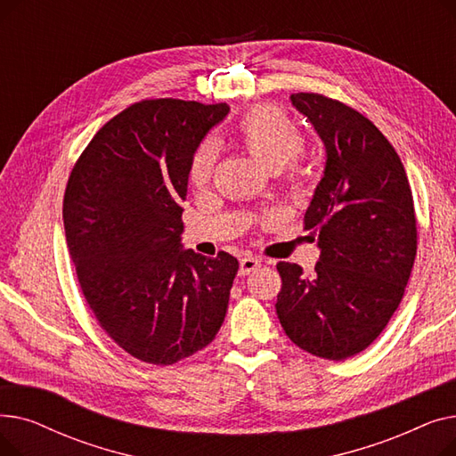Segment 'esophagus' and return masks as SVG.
Segmentation results:
<instances>
[{"label":"esophagus","mask_w":456,"mask_h":456,"mask_svg":"<svg viewBox=\"0 0 456 456\" xmlns=\"http://www.w3.org/2000/svg\"><path fill=\"white\" fill-rule=\"evenodd\" d=\"M260 266V260L258 258H253V256H246L240 260V270H238V275L244 277V275H249L251 272H255L256 268Z\"/></svg>","instance_id":"esophagus-1"}]
</instances>
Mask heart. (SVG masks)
Masks as SVG:
<instances>
[{
	"mask_svg": "<svg viewBox=\"0 0 456 456\" xmlns=\"http://www.w3.org/2000/svg\"><path fill=\"white\" fill-rule=\"evenodd\" d=\"M236 142L260 164L272 172H281L292 164L305 150V136L301 129L275 107H256L249 110L236 126ZM218 151L207 140L194 151L188 166V179L191 184L203 186L214 174Z\"/></svg>",
	"mask_w": 456,
	"mask_h": 456,
	"instance_id": "1",
	"label": "heart"
}]
</instances>
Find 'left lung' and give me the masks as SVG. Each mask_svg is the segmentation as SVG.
<instances>
[{
	"label": "left lung",
	"instance_id": "left-lung-1",
	"mask_svg": "<svg viewBox=\"0 0 456 456\" xmlns=\"http://www.w3.org/2000/svg\"><path fill=\"white\" fill-rule=\"evenodd\" d=\"M292 105L323 140L325 172L305 212L318 232L314 275L279 262L277 316L303 351L346 361L364 351L397 310L418 249L412 190L404 166L366 116L299 92Z\"/></svg>",
	"mask_w": 456,
	"mask_h": 456
}]
</instances>
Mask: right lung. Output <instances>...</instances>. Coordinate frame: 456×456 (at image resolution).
Masks as SVG:
<instances>
[{
	"label": "right lung",
	"instance_id": "add662e5",
	"mask_svg": "<svg viewBox=\"0 0 456 456\" xmlns=\"http://www.w3.org/2000/svg\"><path fill=\"white\" fill-rule=\"evenodd\" d=\"M227 103L143 100L95 133L69 174L62 218L83 296L109 337L170 366L207 347L238 260L183 249L188 166Z\"/></svg>",
	"mask_w": 456,
	"mask_h": 456
}]
</instances>
